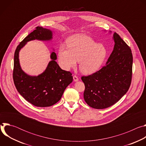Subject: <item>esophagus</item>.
Wrapping results in <instances>:
<instances>
[{
  "instance_id": "obj_1",
  "label": "esophagus",
  "mask_w": 146,
  "mask_h": 146,
  "mask_svg": "<svg viewBox=\"0 0 146 146\" xmlns=\"http://www.w3.org/2000/svg\"><path fill=\"white\" fill-rule=\"evenodd\" d=\"M73 80H74V81L75 82H76V81H78V78L77 76H76V75H74V76H73Z\"/></svg>"
}]
</instances>
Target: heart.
Masks as SVG:
<instances>
[{"mask_svg":"<svg viewBox=\"0 0 146 146\" xmlns=\"http://www.w3.org/2000/svg\"><path fill=\"white\" fill-rule=\"evenodd\" d=\"M66 47L62 44L59 48L58 61L65 70L75 68L79 62L81 72L90 75L96 72L105 60L108 51L102 44H97L91 37L76 35L69 37Z\"/></svg>","mask_w":146,"mask_h":146,"instance_id":"heart-1","label":"heart"}]
</instances>
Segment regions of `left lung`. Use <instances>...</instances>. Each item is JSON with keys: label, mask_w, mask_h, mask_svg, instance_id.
Returning <instances> with one entry per match:
<instances>
[{"label": "left lung", "mask_w": 146, "mask_h": 146, "mask_svg": "<svg viewBox=\"0 0 146 146\" xmlns=\"http://www.w3.org/2000/svg\"><path fill=\"white\" fill-rule=\"evenodd\" d=\"M114 46L106 64L99 71L81 77L84 83V98L94 109L108 108L117 103L128 91L132 74L133 56L130 47L117 33Z\"/></svg>", "instance_id": "left-lung-1"}]
</instances>
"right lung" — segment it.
Returning a JSON list of instances; mask_svg holds the SVG:
<instances>
[{"mask_svg":"<svg viewBox=\"0 0 146 146\" xmlns=\"http://www.w3.org/2000/svg\"><path fill=\"white\" fill-rule=\"evenodd\" d=\"M52 38V32L37 27L17 46L14 58L13 80L18 91L32 105L41 108L54 105L61 98L66 88L73 81L72 74L62 70L55 61V52L51 54V60L46 70L37 76L25 73L21 68L19 52L27 42L33 40L48 41Z\"/></svg>","mask_w":146,"mask_h":146,"instance_id":"1","label":"right lung"}]
</instances>
